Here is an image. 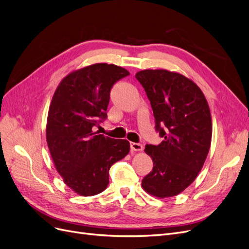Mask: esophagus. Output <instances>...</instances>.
Returning a JSON list of instances; mask_svg holds the SVG:
<instances>
[{"label": "esophagus", "mask_w": 249, "mask_h": 249, "mask_svg": "<svg viewBox=\"0 0 249 249\" xmlns=\"http://www.w3.org/2000/svg\"><path fill=\"white\" fill-rule=\"evenodd\" d=\"M130 149L131 151H135V152H140L142 151L143 146L142 143H137V142H130Z\"/></svg>", "instance_id": "obj_1"}]
</instances>
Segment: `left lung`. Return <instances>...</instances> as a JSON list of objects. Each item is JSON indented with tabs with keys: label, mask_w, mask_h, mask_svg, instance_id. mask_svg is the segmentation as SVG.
Here are the masks:
<instances>
[{
	"label": "left lung",
	"mask_w": 249,
	"mask_h": 249,
	"mask_svg": "<svg viewBox=\"0 0 249 249\" xmlns=\"http://www.w3.org/2000/svg\"><path fill=\"white\" fill-rule=\"evenodd\" d=\"M148 96L156 131L163 139L146 144L153 169L142 186L149 194L178 195L195 180L210 149L213 123L204 94L194 82L166 70H144L135 75Z\"/></svg>",
	"instance_id": "8db88e82"
}]
</instances>
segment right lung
Here are the masks:
<instances>
[{"instance_id":"right-lung-1","label":"right lung","mask_w":249,"mask_h":249,"mask_svg":"<svg viewBox=\"0 0 249 249\" xmlns=\"http://www.w3.org/2000/svg\"><path fill=\"white\" fill-rule=\"evenodd\" d=\"M129 75L115 64L95 63L71 72L55 90L46 140L55 168L66 185L82 196H94L108 185V171L129 153L126 140L98 134L107 119L113 85Z\"/></svg>"}]
</instances>
